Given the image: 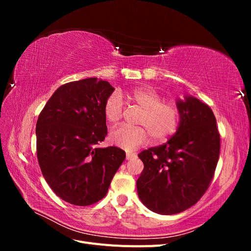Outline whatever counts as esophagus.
Wrapping results in <instances>:
<instances>
[{"label": "esophagus", "mask_w": 251, "mask_h": 251, "mask_svg": "<svg viewBox=\"0 0 251 251\" xmlns=\"http://www.w3.org/2000/svg\"><path fill=\"white\" fill-rule=\"evenodd\" d=\"M136 157V153H131V151H126V159L127 160H131L132 158Z\"/></svg>", "instance_id": "34e87169"}]
</instances>
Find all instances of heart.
<instances>
[{
  "label": "heart",
  "mask_w": 251,
  "mask_h": 251,
  "mask_svg": "<svg viewBox=\"0 0 251 251\" xmlns=\"http://www.w3.org/2000/svg\"><path fill=\"white\" fill-rule=\"evenodd\" d=\"M127 98L142 109L138 125L143 126H118L110 133L109 140L118 148L132 151L149 141L150 135L156 141H164L177 132L180 124V110L174 102L162 101V96L149 87L131 90ZM125 107L121 95L113 92L103 105V114L108 123L116 125L124 116Z\"/></svg>",
  "instance_id": "1"
}]
</instances>
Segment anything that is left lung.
Listing matches in <instances>:
<instances>
[{
	"mask_svg": "<svg viewBox=\"0 0 251 251\" xmlns=\"http://www.w3.org/2000/svg\"><path fill=\"white\" fill-rule=\"evenodd\" d=\"M180 125L162 146L142 151L139 199L151 211L175 215L192 207L207 191L220 155V133L211 109L195 97L177 102Z\"/></svg>",
	"mask_w": 251,
	"mask_h": 251,
	"instance_id": "obj_1",
	"label": "left lung"
}]
</instances>
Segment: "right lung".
Instances as JSON below:
<instances>
[{"instance_id": "right-lung-1", "label": "right lung", "mask_w": 251, "mask_h": 251, "mask_svg": "<svg viewBox=\"0 0 251 251\" xmlns=\"http://www.w3.org/2000/svg\"><path fill=\"white\" fill-rule=\"evenodd\" d=\"M114 88L95 77L67 82L36 123V156L47 183L64 201L88 206L107 195L126 159L116 147L98 148L108 134L103 105Z\"/></svg>"}]
</instances>
